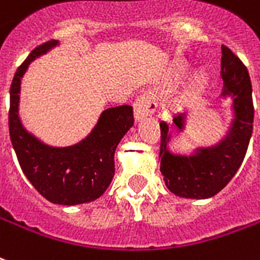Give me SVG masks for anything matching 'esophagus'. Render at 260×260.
<instances>
[{"label":"esophagus","instance_id":"obj_1","mask_svg":"<svg viewBox=\"0 0 260 260\" xmlns=\"http://www.w3.org/2000/svg\"><path fill=\"white\" fill-rule=\"evenodd\" d=\"M156 109V102L154 96L151 94H146L140 95L134 104V110H135V118L136 121L142 120L144 117L151 116L152 113L155 112Z\"/></svg>","mask_w":260,"mask_h":260}]
</instances>
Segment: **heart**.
I'll return each mask as SVG.
<instances>
[{
  "instance_id": "b5f03b06",
  "label": "heart",
  "mask_w": 260,
  "mask_h": 260,
  "mask_svg": "<svg viewBox=\"0 0 260 260\" xmlns=\"http://www.w3.org/2000/svg\"><path fill=\"white\" fill-rule=\"evenodd\" d=\"M188 73V65H185L184 62H177L174 65L173 68V76L176 79H181ZM207 82H209V77L206 73H198L196 76H193V79L191 80V90L193 92H199L207 86Z\"/></svg>"
}]
</instances>
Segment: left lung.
Wrapping results in <instances>:
<instances>
[{
  "mask_svg": "<svg viewBox=\"0 0 260 260\" xmlns=\"http://www.w3.org/2000/svg\"><path fill=\"white\" fill-rule=\"evenodd\" d=\"M221 77L223 96L231 95L235 118L222 142L214 147L198 148L193 155H176L168 150L169 126H161V173L166 187L174 195L189 199H207L226 187L243 164L252 135V86L245 65L222 45ZM185 113L173 118L174 125L184 129Z\"/></svg>",
  "mask_w": 260,
  "mask_h": 260,
  "instance_id": "left-lung-1",
  "label": "left lung"
}]
</instances>
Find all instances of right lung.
<instances>
[{"label":"right lung","instance_id":"obj_1","mask_svg":"<svg viewBox=\"0 0 260 260\" xmlns=\"http://www.w3.org/2000/svg\"><path fill=\"white\" fill-rule=\"evenodd\" d=\"M49 41L35 47L15 73L11 84L9 134L20 168L41 195L51 203L82 205L98 199L114 176V151L134 125L129 105L106 109L96 125L80 143L51 147L25 131L19 117L20 83L28 65L54 47Z\"/></svg>","mask_w":260,"mask_h":260}]
</instances>
